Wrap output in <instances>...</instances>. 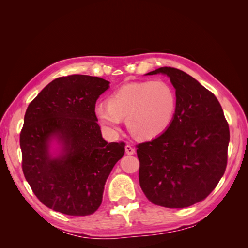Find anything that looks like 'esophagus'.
Segmentation results:
<instances>
[{
	"label": "esophagus",
	"mask_w": 248,
	"mask_h": 248,
	"mask_svg": "<svg viewBox=\"0 0 248 248\" xmlns=\"http://www.w3.org/2000/svg\"><path fill=\"white\" fill-rule=\"evenodd\" d=\"M125 151H126V154L132 155V154L136 153V149H134L131 145H126V147H125Z\"/></svg>",
	"instance_id": "obj_1"
}]
</instances>
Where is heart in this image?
Masks as SVG:
<instances>
[{"mask_svg": "<svg viewBox=\"0 0 248 248\" xmlns=\"http://www.w3.org/2000/svg\"><path fill=\"white\" fill-rule=\"evenodd\" d=\"M177 108L175 89L166 80L130 82L99 103L95 114L108 129L115 131L127 118L129 130L139 139H152L166 130Z\"/></svg>", "mask_w": 248, "mask_h": 248, "instance_id": "b5f03b06", "label": "heart"}]
</instances>
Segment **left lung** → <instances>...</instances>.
Here are the masks:
<instances>
[{"mask_svg": "<svg viewBox=\"0 0 248 248\" xmlns=\"http://www.w3.org/2000/svg\"><path fill=\"white\" fill-rule=\"evenodd\" d=\"M176 89L169 128L137 145L142 192L154 205L186 208L205 200L226 171L230 129L215 95L182 70L160 67Z\"/></svg>", "mask_w": 248, "mask_h": 248, "instance_id": "obj_1", "label": "left lung"}]
</instances>
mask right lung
I'll return each instance as SVG.
<instances>
[{
    "label": "right lung",
    "instance_id": "1",
    "mask_svg": "<svg viewBox=\"0 0 248 248\" xmlns=\"http://www.w3.org/2000/svg\"><path fill=\"white\" fill-rule=\"evenodd\" d=\"M109 81L72 74L52 80L29 104L20 131L21 168L43 205L72 216L93 214L104 184L125 152V142L101 136L95 104ZM56 136L65 154L51 159L48 141Z\"/></svg>",
    "mask_w": 248,
    "mask_h": 248
}]
</instances>
